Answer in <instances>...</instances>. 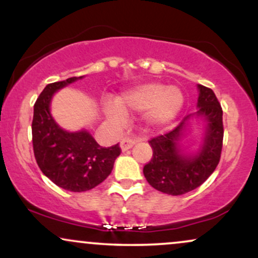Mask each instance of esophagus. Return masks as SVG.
Instances as JSON below:
<instances>
[{
    "mask_svg": "<svg viewBox=\"0 0 258 258\" xmlns=\"http://www.w3.org/2000/svg\"><path fill=\"white\" fill-rule=\"evenodd\" d=\"M135 143H136V139L126 137V138H123L122 141H121L120 147H121V149H122V152H126V150L131 149V148L135 146Z\"/></svg>",
    "mask_w": 258,
    "mask_h": 258,
    "instance_id": "esophagus-1",
    "label": "esophagus"
}]
</instances>
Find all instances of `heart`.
Here are the masks:
<instances>
[{
    "mask_svg": "<svg viewBox=\"0 0 258 258\" xmlns=\"http://www.w3.org/2000/svg\"><path fill=\"white\" fill-rule=\"evenodd\" d=\"M184 104L182 91L176 86H165L160 82H146L128 88L117 98V102L105 104L109 120L115 125H123L125 112L144 111L147 126L160 127L170 123Z\"/></svg>",
    "mask_w": 258,
    "mask_h": 258,
    "instance_id": "obj_1",
    "label": "heart"
}]
</instances>
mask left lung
I'll use <instances>...</instances> for the list:
<instances>
[{"instance_id":"1","label":"left lung","mask_w":258,"mask_h":258,"mask_svg":"<svg viewBox=\"0 0 258 258\" xmlns=\"http://www.w3.org/2000/svg\"><path fill=\"white\" fill-rule=\"evenodd\" d=\"M198 87L200 91L198 115H204L207 121L204 144L199 153L189 158L178 149V142L190 115L172 131L149 141L153 156L144 166L143 173L148 183L161 193L182 195L194 190L211 176L220 162L224 133L223 111L211 88L203 85Z\"/></svg>"}]
</instances>
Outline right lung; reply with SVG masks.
Segmentation results:
<instances>
[{
	"label": "right lung",
	"mask_w": 258,
	"mask_h": 258,
	"mask_svg": "<svg viewBox=\"0 0 258 258\" xmlns=\"http://www.w3.org/2000/svg\"><path fill=\"white\" fill-rule=\"evenodd\" d=\"M78 79L81 76L48 84L41 92L34 104L32 148L40 170L54 184L65 190L86 191L111 173L121 148L119 143L102 148L88 132H67L52 119L53 93Z\"/></svg>",
	"instance_id": "1"
}]
</instances>
